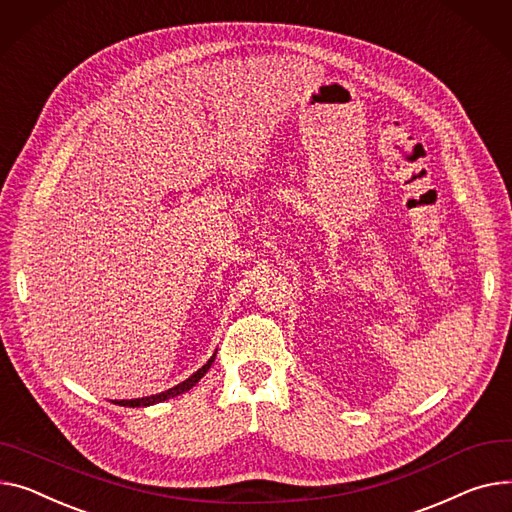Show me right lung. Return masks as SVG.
<instances>
[{
	"mask_svg": "<svg viewBox=\"0 0 512 512\" xmlns=\"http://www.w3.org/2000/svg\"><path fill=\"white\" fill-rule=\"evenodd\" d=\"M214 360H216V354H214L206 364H203L197 372H193L187 381L179 383V385L173 387V389L156 393V395H150V397H140V399H121V401H115V403H117V405H125V407H148V405L166 401V399H170V397H177V395H181V393H187L189 389H193V387L199 383V379L203 377V374H206V372L210 370V366H212Z\"/></svg>",
	"mask_w": 512,
	"mask_h": 512,
	"instance_id": "right-lung-1",
	"label": "right lung"
}]
</instances>
